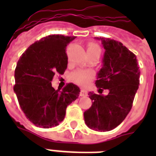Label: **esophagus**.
I'll return each mask as SVG.
<instances>
[{"label":"esophagus","mask_w":156,"mask_h":156,"mask_svg":"<svg viewBox=\"0 0 156 156\" xmlns=\"http://www.w3.org/2000/svg\"><path fill=\"white\" fill-rule=\"evenodd\" d=\"M87 91L84 89H81L80 90V93H79V95L80 96H87Z\"/></svg>","instance_id":"34e87169"}]
</instances>
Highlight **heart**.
<instances>
[{
    "mask_svg": "<svg viewBox=\"0 0 156 156\" xmlns=\"http://www.w3.org/2000/svg\"><path fill=\"white\" fill-rule=\"evenodd\" d=\"M101 52L100 46L94 43H90L87 46L88 54H100ZM94 77V73L91 71L78 70L73 72L71 75V78L74 83L79 85H86Z\"/></svg>",
    "mask_w": 156,
    "mask_h": 156,
    "instance_id": "obj_1",
    "label": "heart"
}]
</instances>
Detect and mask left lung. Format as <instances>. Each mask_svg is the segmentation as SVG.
Returning a JSON list of instances; mask_svg holds the SVG:
<instances>
[{
	"mask_svg": "<svg viewBox=\"0 0 156 156\" xmlns=\"http://www.w3.org/2000/svg\"><path fill=\"white\" fill-rule=\"evenodd\" d=\"M101 40L105 49L103 67L97 73L99 90L108 89L104 97L89 92L92 105L84 112L86 125L96 131H109L125 120L138 89L140 70L136 56L121 42L108 38Z\"/></svg>",
	"mask_w": 156,
	"mask_h": 156,
	"instance_id": "obj_1",
	"label": "left lung"
}]
</instances>
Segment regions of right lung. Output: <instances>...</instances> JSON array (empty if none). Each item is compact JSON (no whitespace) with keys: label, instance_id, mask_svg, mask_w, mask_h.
Segmentation results:
<instances>
[{"label":"right lung","instance_id":"add662e5","mask_svg":"<svg viewBox=\"0 0 156 156\" xmlns=\"http://www.w3.org/2000/svg\"><path fill=\"white\" fill-rule=\"evenodd\" d=\"M75 36L52 35L31 44L18 60L15 72V92L21 109L36 126H58L66 116V108L78 99L80 89L68 83L55 90L52 80L56 73L63 74L67 68L66 46Z\"/></svg>","mask_w":156,"mask_h":156}]
</instances>
